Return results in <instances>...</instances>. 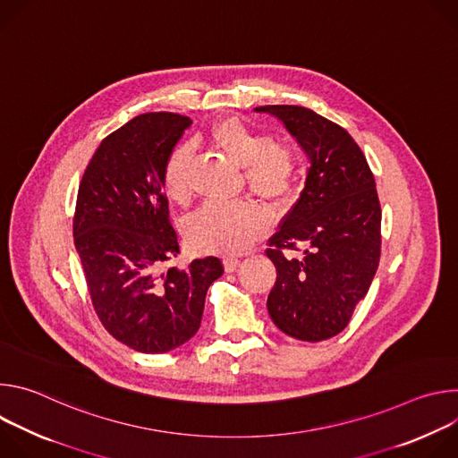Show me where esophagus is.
I'll list each match as a JSON object with an SVG mask.
<instances>
[{"instance_id": "obj_1", "label": "esophagus", "mask_w": 458, "mask_h": 458, "mask_svg": "<svg viewBox=\"0 0 458 458\" xmlns=\"http://www.w3.org/2000/svg\"><path fill=\"white\" fill-rule=\"evenodd\" d=\"M223 265H225V270H226V272H235V270L239 268V265H241V260L235 259V257H226V259L223 260Z\"/></svg>"}]
</instances>
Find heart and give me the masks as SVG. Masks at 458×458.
Here are the masks:
<instances>
[{"label":"heart","mask_w":458,"mask_h":458,"mask_svg":"<svg viewBox=\"0 0 458 458\" xmlns=\"http://www.w3.org/2000/svg\"><path fill=\"white\" fill-rule=\"evenodd\" d=\"M210 143L242 166L248 188L270 203H283L293 191L299 163L295 152L239 119L217 121L208 132ZM191 148L179 145L163 168V188L174 203H186L190 195ZM268 217L250 201L207 203L186 221L190 242L210 253H239L267 230Z\"/></svg>","instance_id":"heart-1"}]
</instances>
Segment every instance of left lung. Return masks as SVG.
<instances>
[{"label": "left lung", "mask_w": 458, "mask_h": 458, "mask_svg": "<svg viewBox=\"0 0 458 458\" xmlns=\"http://www.w3.org/2000/svg\"><path fill=\"white\" fill-rule=\"evenodd\" d=\"M277 117L308 157L304 188L267 255L277 270L268 313L286 335L318 343L341 334L380 259V205L368 161L346 130L310 108H253ZM305 246L290 259L283 249Z\"/></svg>", "instance_id": "1"}]
</instances>
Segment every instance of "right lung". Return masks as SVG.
<instances>
[{
    "label": "right lung",
    "instance_id": "1",
    "mask_svg": "<svg viewBox=\"0 0 458 458\" xmlns=\"http://www.w3.org/2000/svg\"><path fill=\"white\" fill-rule=\"evenodd\" d=\"M191 119L170 112L134 117L92 156L74 216V244L105 330L141 353H166L198 334L217 257L168 267L179 253L163 168Z\"/></svg>",
    "mask_w": 458,
    "mask_h": 458
}]
</instances>
